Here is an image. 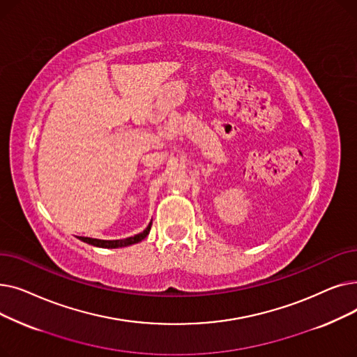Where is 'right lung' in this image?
I'll use <instances>...</instances> for the list:
<instances>
[{
    "label": "right lung",
    "instance_id": "right-lung-1",
    "mask_svg": "<svg viewBox=\"0 0 357 357\" xmlns=\"http://www.w3.org/2000/svg\"><path fill=\"white\" fill-rule=\"evenodd\" d=\"M150 227H152V221L149 222V226L139 234L131 236L127 238H120V240H100V238H91V237H78L84 243H88V245H92L96 248H102V249H119V248H126L136 245V243L144 240L150 231Z\"/></svg>",
    "mask_w": 357,
    "mask_h": 357
}]
</instances>
